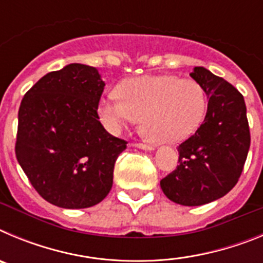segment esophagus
I'll return each instance as SVG.
<instances>
[{"label":"esophagus","mask_w":263,"mask_h":263,"mask_svg":"<svg viewBox=\"0 0 263 263\" xmlns=\"http://www.w3.org/2000/svg\"><path fill=\"white\" fill-rule=\"evenodd\" d=\"M134 146L138 148H142V150H147V152H152V150H154V146L147 145V143H136Z\"/></svg>","instance_id":"34e87169"}]
</instances>
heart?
Segmentation results:
<instances>
[{
  "label": "heart",
  "instance_id": "obj_1",
  "mask_svg": "<svg viewBox=\"0 0 263 263\" xmlns=\"http://www.w3.org/2000/svg\"><path fill=\"white\" fill-rule=\"evenodd\" d=\"M118 96H108L99 106L103 124L118 133L141 117V127L158 143H176L200 126L206 113L204 88L192 79L146 75L124 80Z\"/></svg>",
  "mask_w": 263,
  "mask_h": 263
}]
</instances>
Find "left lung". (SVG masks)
Segmentation results:
<instances>
[{"label":"left lung","mask_w":263,"mask_h":263,"mask_svg":"<svg viewBox=\"0 0 263 263\" xmlns=\"http://www.w3.org/2000/svg\"><path fill=\"white\" fill-rule=\"evenodd\" d=\"M204 88L208 108L203 124L179 145V166L160 180L170 200L187 206L217 200L237 184L250 147L242 95L204 67L190 73Z\"/></svg>","instance_id":"8db88e82"}]
</instances>
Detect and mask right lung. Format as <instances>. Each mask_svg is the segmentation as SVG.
Masks as SVG:
<instances>
[{"label": "right lung", "instance_id": "add662e5", "mask_svg": "<svg viewBox=\"0 0 263 263\" xmlns=\"http://www.w3.org/2000/svg\"><path fill=\"white\" fill-rule=\"evenodd\" d=\"M105 83L95 67L72 63L23 96L15 157L46 201L80 210L103 201L126 141L109 134L97 108Z\"/></svg>", "mask_w": 263, "mask_h": 263}]
</instances>
